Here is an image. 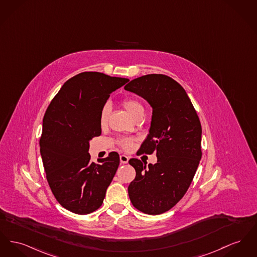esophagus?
Instances as JSON below:
<instances>
[{
    "instance_id": "34e87169",
    "label": "esophagus",
    "mask_w": 257,
    "mask_h": 257,
    "mask_svg": "<svg viewBox=\"0 0 257 257\" xmlns=\"http://www.w3.org/2000/svg\"><path fill=\"white\" fill-rule=\"evenodd\" d=\"M128 161H129V157H128V156H126V155H124V154H121V155H120V163H121V164H126V163H128Z\"/></svg>"
}]
</instances>
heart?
<instances>
[{
  "label": "heart",
  "mask_w": 257,
  "mask_h": 257,
  "mask_svg": "<svg viewBox=\"0 0 257 257\" xmlns=\"http://www.w3.org/2000/svg\"><path fill=\"white\" fill-rule=\"evenodd\" d=\"M123 107L126 109V111L134 118L138 119L143 116L145 108L143 104L135 98H125L121 102ZM110 112V106L109 105H105L101 108L100 114H99V124L101 128H106L108 122V116ZM135 139L133 138H123L120 139L118 144L124 151H130L135 145Z\"/></svg>",
  "instance_id": "1"
}]
</instances>
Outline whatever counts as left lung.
Returning <instances> with one entry per match:
<instances>
[{
    "instance_id": "8db88e82",
    "label": "left lung",
    "mask_w": 257,
    "mask_h": 257,
    "mask_svg": "<svg viewBox=\"0 0 257 257\" xmlns=\"http://www.w3.org/2000/svg\"><path fill=\"white\" fill-rule=\"evenodd\" d=\"M124 89L143 97L152 107L150 134L140 151L157 156V163L148 167L137 158L129 160L136 178L128 194L137 210L160 214L177 205L192 182L202 157L201 123L186 92L170 76H140Z\"/></svg>"
}]
</instances>
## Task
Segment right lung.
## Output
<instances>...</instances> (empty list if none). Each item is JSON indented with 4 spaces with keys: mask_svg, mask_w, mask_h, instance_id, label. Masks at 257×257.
<instances>
[{
    "mask_svg": "<svg viewBox=\"0 0 257 257\" xmlns=\"http://www.w3.org/2000/svg\"><path fill=\"white\" fill-rule=\"evenodd\" d=\"M128 78L84 72L67 80L50 102L40 139L46 180L58 203L68 211L87 214L98 210L119 165L110 152L90 162L89 141L101 135V108L109 94Z\"/></svg>",
    "mask_w": 257,
    "mask_h": 257,
    "instance_id": "right-lung-1",
    "label": "right lung"
}]
</instances>
